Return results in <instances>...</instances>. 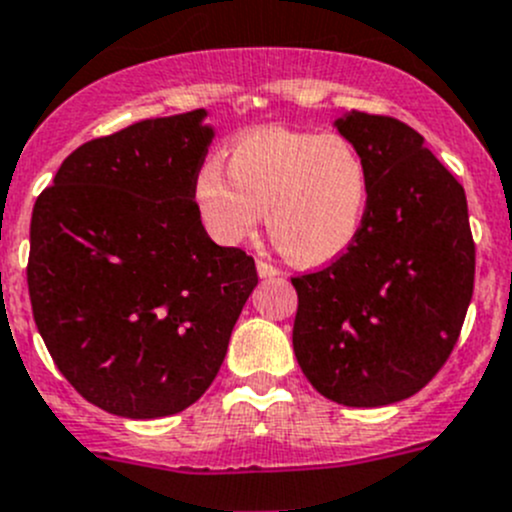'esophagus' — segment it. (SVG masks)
<instances>
[{
	"label": "esophagus",
	"mask_w": 512,
	"mask_h": 512,
	"mask_svg": "<svg viewBox=\"0 0 512 512\" xmlns=\"http://www.w3.org/2000/svg\"><path fill=\"white\" fill-rule=\"evenodd\" d=\"M257 272H260V277H265V280H272V277L280 275V270L265 260H257Z\"/></svg>",
	"instance_id": "esophagus-1"
}]
</instances>
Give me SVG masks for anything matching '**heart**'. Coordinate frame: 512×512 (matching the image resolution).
I'll return each mask as SVG.
<instances>
[{
	"instance_id": "1",
	"label": "heart",
	"mask_w": 512,
	"mask_h": 512,
	"mask_svg": "<svg viewBox=\"0 0 512 512\" xmlns=\"http://www.w3.org/2000/svg\"><path fill=\"white\" fill-rule=\"evenodd\" d=\"M227 174L207 162L195 180L197 212L212 240L240 245L265 212L277 250L300 267L347 252L370 202L365 157L342 135L252 132L232 145Z\"/></svg>"
}]
</instances>
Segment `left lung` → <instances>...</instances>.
<instances>
[{"label": "left lung", "instance_id": "obj_1", "mask_svg": "<svg viewBox=\"0 0 512 512\" xmlns=\"http://www.w3.org/2000/svg\"><path fill=\"white\" fill-rule=\"evenodd\" d=\"M337 130L365 157L370 202L347 252L292 277V345L317 393L380 408L448 362L473 297L475 242L463 185L420 132L357 109Z\"/></svg>", "mask_w": 512, "mask_h": 512}]
</instances>
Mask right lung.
<instances>
[{
	"mask_svg": "<svg viewBox=\"0 0 512 512\" xmlns=\"http://www.w3.org/2000/svg\"><path fill=\"white\" fill-rule=\"evenodd\" d=\"M205 109L84 142L34 202L27 285L67 382L122 418H167L205 395L257 285L255 260L210 240L195 180Z\"/></svg>",
	"mask_w": 512,
	"mask_h": 512,
	"instance_id": "add662e5",
	"label": "right lung"
}]
</instances>
